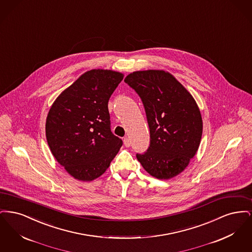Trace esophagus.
I'll use <instances>...</instances> for the list:
<instances>
[{
	"mask_svg": "<svg viewBox=\"0 0 252 252\" xmlns=\"http://www.w3.org/2000/svg\"><path fill=\"white\" fill-rule=\"evenodd\" d=\"M124 144L126 146V147H128V146H130V140L127 138V137H126V138H124Z\"/></svg>",
	"mask_w": 252,
	"mask_h": 252,
	"instance_id": "esophagus-1",
	"label": "esophagus"
}]
</instances>
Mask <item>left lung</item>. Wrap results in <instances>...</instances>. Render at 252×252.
Returning <instances> with one entry per match:
<instances>
[{
  "label": "left lung",
  "instance_id": "1",
  "mask_svg": "<svg viewBox=\"0 0 252 252\" xmlns=\"http://www.w3.org/2000/svg\"><path fill=\"white\" fill-rule=\"evenodd\" d=\"M125 82L140 96L150 131L149 147L136 154L138 160L158 180L179 175L195 155L202 136V118L194 99L164 71L132 72Z\"/></svg>",
  "mask_w": 252,
  "mask_h": 252
}]
</instances>
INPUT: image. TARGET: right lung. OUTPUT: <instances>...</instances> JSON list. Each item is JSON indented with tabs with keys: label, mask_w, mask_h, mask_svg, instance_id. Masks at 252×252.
Listing matches in <instances>:
<instances>
[{
	"label": "right lung",
	"mask_w": 252,
	"mask_h": 252,
	"mask_svg": "<svg viewBox=\"0 0 252 252\" xmlns=\"http://www.w3.org/2000/svg\"><path fill=\"white\" fill-rule=\"evenodd\" d=\"M124 74L91 70L66 89L49 110L46 138L52 154L76 180L100 177L123 141L110 129L108 100Z\"/></svg>",
	"instance_id": "obj_1"
}]
</instances>
